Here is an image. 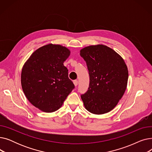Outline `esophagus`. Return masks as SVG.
<instances>
[{
  "label": "esophagus",
  "instance_id": "esophagus-1",
  "mask_svg": "<svg viewBox=\"0 0 152 152\" xmlns=\"http://www.w3.org/2000/svg\"><path fill=\"white\" fill-rule=\"evenodd\" d=\"M73 83H74L75 86L76 87V86H77V84H78V81H77V80H75V81H73Z\"/></svg>",
  "mask_w": 152,
  "mask_h": 152
}]
</instances>
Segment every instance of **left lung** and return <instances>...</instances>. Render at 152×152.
<instances>
[{
    "mask_svg": "<svg viewBox=\"0 0 152 152\" xmlns=\"http://www.w3.org/2000/svg\"><path fill=\"white\" fill-rule=\"evenodd\" d=\"M89 75L87 91L81 95L89 112L102 115L112 110L124 94L128 70L120 55L104 45H90L80 50Z\"/></svg>",
    "mask_w": 152,
    "mask_h": 152,
    "instance_id": "8db88e82",
    "label": "left lung"
}]
</instances>
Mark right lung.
<instances>
[{"label":"right lung","mask_w":152,"mask_h":152,"mask_svg":"<svg viewBox=\"0 0 152 152\" xmlns=\"http://www.w3.org/2000/svg\"><path fill=\"white\" fill-rule=\"evenodd\" d=\"M69 55L65 47L50 44L37 49L24 65L23 91L31 104L40 110L57 111L75 88L63 65Z\"/></svg>","instance_id":"right-lung-1"}]
</instances>
